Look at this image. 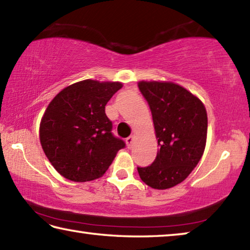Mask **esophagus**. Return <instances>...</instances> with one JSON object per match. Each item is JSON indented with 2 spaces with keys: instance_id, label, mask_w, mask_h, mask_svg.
I'll return each instance as SVG.
<instances>
[{
  "instance_id": "obj_1",
  "label": "esophagus",
  "mask_w": 250,
  "mask_h": 250,
  "mask_svg": "<svg viewBox=\"0 0 250 250\" xmlns=\"http://www.w3.org/2000/svg\"><path fill=\"white\" fill-rule=\"evenodd\" d=\"M125 142H126V146H128V149H131L133 146V142H134V137H129L125 139Z\"/></svg>"
}]
</instances>
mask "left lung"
<instances>
[{"label":"left lung","instance_id":"left-lung-1","mask_svg":"<svg viewBox=\"0 0 250 250\" xmlns=\"http://www.w3.org/2000/svg\"><path fill=\"white\" fill-rule=\"evenodd\" d=\"M149 104L160 150L151 166L138 167L152 188L180 184L200 162L207 135V113L202 101L173 83L140 82Z\"/></svg>","mask_w":250,"mask_h":250}]
</instances>
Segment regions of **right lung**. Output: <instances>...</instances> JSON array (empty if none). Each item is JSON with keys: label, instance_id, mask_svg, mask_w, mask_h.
Listing matches in <instances>:
<instances>
[{"label": "right lung", "instance_id": "right-lung-1", "mask_svg": "<svg viewBox=\"0 0 250 250\" xmlns=\"http://www.w3.org/2000/svg\"><path fill=\"white\" fill-rule=\"evenodd\" d=\"M121 83L86 79L70 84L50 101L40 126L46 156L59 174L74 182L103 176L125 143L116 138L104 112Z\"/></svg>", "mask_w": 250, "mask_h": 250}]
</instances>
